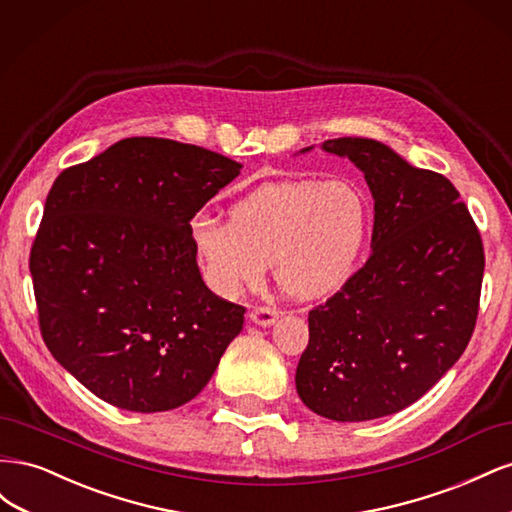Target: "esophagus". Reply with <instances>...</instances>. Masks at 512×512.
Wrapping results in <instances>:
<instances>
[{"mask_svg":"<svg viewBox=\"0 0 512 512\" xmlns=\"http://www.w3.org/2000/svg\"><path fill=\"white\" fill-rule=\"evenodd\" d=\"M250 320L258 324V327H271L277 320V312L273 307H254L250 312Z\"/></svg>","mask_w":512,"mask_h":512,"instance_id":"34e87169","label":"esophagus"}]
</instances>
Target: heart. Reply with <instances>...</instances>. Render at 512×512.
Masks as SVG:
<instances>
[{
    "label": "heart",
    "instance_id": "b5f03b06",
    "mask_svg": "<svg viewBox=\"0 0 512 512\" xmlns=\"http://www.w3.org/2000/svg\"><path fill=\"white\" fill-rule=\"evenodd\" d=\"M228 213H198L188 226L203 280L224 299L260 286L271 262L292 297H331L359 271L374 226L371 198L352 179L265 183Z\"/></svg>",
    "mask_w": 512,
    "mask_h": 512
}]
</instances>
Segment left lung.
Listing matches in <instances>:
<instances>
[{
	"label": "left lung",
	"instance_id": "1",
	"mask_svg": "<svg viewBox=\"0 0 512 512\" xmlns=\"http://www.w3.org/2000/svg\"><path fill=\"white\" fill-rule=\"evenodd\" d=\"M320 149L365 175L374 232L365 267L309 312L294 382L312 412L361 423L408 408L459 361L476 324L485 254L446 177L374 138H331Z\"/></svg>",
	"mask_w": 512,
	"mask_h": 512
}]
</instances>
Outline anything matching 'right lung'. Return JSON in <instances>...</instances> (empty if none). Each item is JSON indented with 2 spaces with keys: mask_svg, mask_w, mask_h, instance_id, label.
I'll list each match as a JSON object with an SVG mask.
<instances>
[{
  "mask_svg": "<svg viewBox=\"0 0 512 512\" xmlns=\"http://www.w3.org/2000/svg\"><path fill=\"white\" fill-rule=\"evenodd\" d=\"M241 168L203 147L134 136L55 179L29 256L40 331L106 404H188L241 333L245 309L205 286L188 232Z\"/></svg>",
  "mask_w": 512,
  "mask_h": 512,
  "instance_id": "add662e5",
  "label": "right lung"
}]
</instances>
